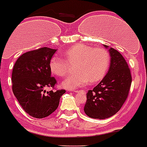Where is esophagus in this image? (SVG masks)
<instances>
[{
  "instance_id": "obj_1",
  "label": "esophagus",
  "mask_w": 147,
  "mask_h": 147,
  "mask_svg": "<svg viewBox=\"0 0 147 147\" xmlns=\"http://www.w3.org/2000/svg\"><path fill=\"white\" fill-rule=\"evenodd\" d=\"M75 91V93H80V92L86 93V91H84V90H80V91H77V90H76V91Z\"/></svg>"
}]
</instances>
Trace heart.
Masks as SVG:
<instances>
[{
  "instance_id": "heart-1",
  "label": "heart",
  "mask_w": 147,
  "mask_h": 147,
  "mask_svg": "<svg viewBox=\"0 0 147 147\" xmlns=\"http://www.w3.org/2000/svg\"><path fill=\"white\" fill-rule=\"evenodd\" d=\"M66 60L53 56L50 61V69L54 75L63 77L69 71V64L75 65L74 74L67 76L62 82L65 88L74 90L89 82L96 83L103 79L109 68L111 57L103 48H94L86 45H76L65 53Z\"/></svg>"
}]
</instances>
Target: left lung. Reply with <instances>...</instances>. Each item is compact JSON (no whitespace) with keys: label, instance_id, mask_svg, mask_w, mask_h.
<instances>
[{"label":"left lung","instance_id":"obj_1","mask_svg":"<svg viewBox=\"0 0 147 147\" xmlns=\"http://www.w3.org/2000/svg\"><path fill=\"white\" fill-rule=\"evenodd\" d=\"M109 51L111 64L107 74L86 94L84 111L91 118L102 120L115 115L121 109L129 92L131 75L127 62L117 50L110 47Z\"/></svg>","mask_w":147,"mask_h":147}]
</instances>
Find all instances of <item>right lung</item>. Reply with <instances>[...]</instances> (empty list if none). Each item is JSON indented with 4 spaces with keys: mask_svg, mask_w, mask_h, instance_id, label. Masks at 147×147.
Instances as JSON below:
<instances>
[{
    "mask_svg": "<svg viewBox=\"0 0 147 147\" xmlns=\"http://www.w3.org/2000/svg\"><path fill=\"white\" fill-rule=\"evenodd\" d=\"M56 50L47 47L24 53L14 65L12 91L23 109L35 118H44L58 108L65 90L54 88L56 80L51 76L50 61Z\"/></svg>",
    "mask_w": 147,
    "mask_h": 147,
    "instance_id": "right-lung-1",
    "label": "right lung"
}]
</instances>
